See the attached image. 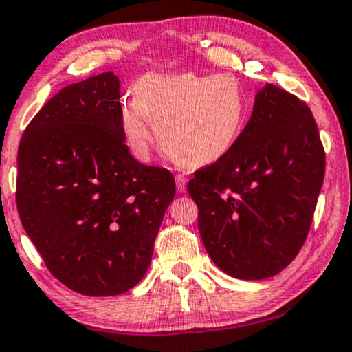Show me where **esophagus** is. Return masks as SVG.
<instances>
[{"label":"esophagus","mask_w":352,"mask_h":352,"mask_svg":"<svg viewBox=\"0 0 352 352\" xmlns=\"http://www.w3.org/2000/svg\"><path fill=\"white\" fill-rule=\"evenodd\" d=\"M186 183H188V177L184 175H176V188L179 192L186 191Z\"/></svg>","instance_id":"esophagus-1"}]
</instances>
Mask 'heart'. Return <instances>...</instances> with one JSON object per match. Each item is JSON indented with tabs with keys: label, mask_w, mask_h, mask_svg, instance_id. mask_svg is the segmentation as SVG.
Instances as JSON below:
<instances>
[{
	"label": "heart",
	"mask_w": 352,
	"mask_h": 352,
	"mask_svg": "<svg viewBox=\"0 0 352 352\" xmlns=\"http://www.w3.org/2000/svg\"><path fill=\"white\" fill-rule=\"evenodd\" d=\"M248 104L232 74H146L121 102V131L140 160L151 153L153 131L169 156L188 166L216 163L234 148Z\"/></svg>",
	"instance_id": "heart-1"
}]
</instances>
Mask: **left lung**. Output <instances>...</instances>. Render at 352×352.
<instances>
[{"instance_id": "obj_1", "label": "left lung", "mask_w": 352, "mask_h": 352, "mask_svg": "<svg viewBox=\"0 0 352 352\" xmlns=\"http://www.w3.org/2000/svg\"><path fill=\"white\" fill-rule=\"evenodd\" d=\"M324 168L306 102L274 85L259 89L234 148L188 183L216 266L246 281L281 272L307 238Z\"/></svg>"}]
</instances>
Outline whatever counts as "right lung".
I'll list each match as a JSON object with an SVG mask.
<instances>
[{
	"label": "right lung",
	"mask_w": 352,
	"mask_h": 352,
	"mask_svg": "<svg viewBox=\"0 0 352 352\" xmlns=\"http://www.w3.org/2000/svg\"><path fill=\"white\" fill-rule=\"evenodd\" d=\"M113 71L66 86L19 141V219L46 267L86 296L123 294L143 279L175 177L129 153Z\"/></svg>",
	"instance_id": "add662e5"
}]
</instances>
